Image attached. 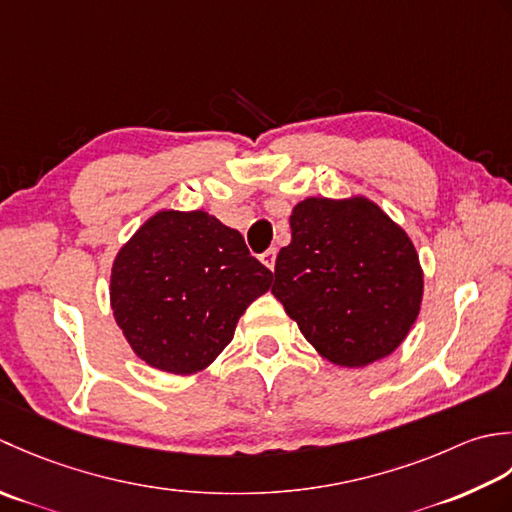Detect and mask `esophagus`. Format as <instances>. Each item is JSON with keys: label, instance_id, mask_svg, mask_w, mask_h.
<instances>
[{"label": "esophagus", "instance_id": "34e87169", "mask_svg": "<svg viewBox=\"0 0 512 512\" xmlns=\"http://www.w3.org/2000/svg\"><path fill=\"white\" fill-rule=\"evenodd\" d=\"M260 263H263L267 269H274V265H276V249L274 247L265 249V252L260 254Z\"/></svg>", "mask_w": 512, "mask_h": 512}]
</instances>
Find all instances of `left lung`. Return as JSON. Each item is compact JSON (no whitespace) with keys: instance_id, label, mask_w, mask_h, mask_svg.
<instances>
[{"instance_id":"1","label":"left lung","mask_w":512,"mask_h":512,"mask_svg":"<svg viewBox=\"0 0 512 512\" xmlns=\"http://www.w3.org/2000/svg\"><path fill=\"white\" fill-rule=\"evenodd\" d=\"M271 287L320 356L367 367L400 347L420 314L411 238L367 198H305L289 216Z\"/></svg>"}]
</instances>
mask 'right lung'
<instances>
[{
    "mask_svg": "<svg viewBox=\"0 0 512 512\" xmlns=\"http://www.w3.org/2000/svg\"><path fill=\"white\" fill-rule=\"evenodd\" d=\"M271 287L243 236L207 212H159L114 258V320L141 360L187 375L234 338L236 322Z\"/></svg>",
    "mask_w": 512,
    "mask_h": 512,
    "instance_id": "obj_1",
    "label": "right lung"
}]
</instances>
